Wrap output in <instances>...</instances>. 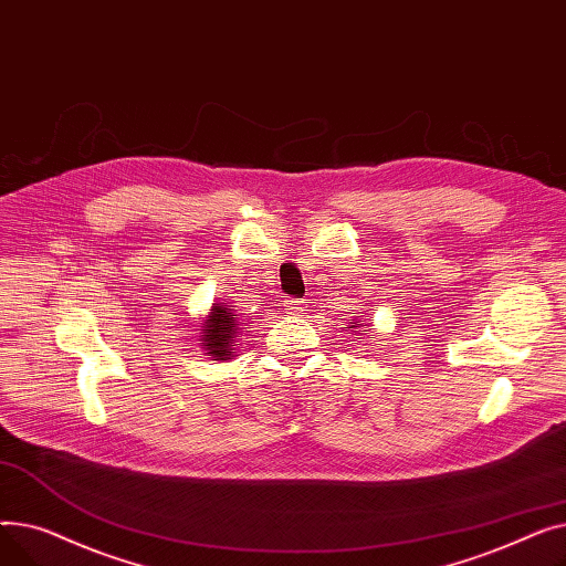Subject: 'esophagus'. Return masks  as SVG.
<instances>
[{
    "instance_id": "esophagus-1",
    "label": "esophagus",
    "mask_w": 566,
    "mask_h": 566,
    "mask_svg": "<svg viewBox=\"0 0 566 566\" xmlns=\"http://www.w3.org/2000/svg\"><path fill=\"white\" fill-rule=\"evenodd\" d=\"M284 307H286L289 314H303L305 312V301L289 298V301H284Z\"/></svg>"
}]
</instances>
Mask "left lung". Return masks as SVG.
Returning <instances> with one entry per match:
<instances>
[{"label":"left lung","mask_w":566,"mask_h":566,"mask_svg":"<svg viewBox=\"0 0 566 566\" xmlns=\"http://www.w3.org/2000/svg\"><path fill=\"white\" fill-rule=\"evenodd\" d=\"M358 325H360V323H358ZM358 325H355V328H358ZM363 333H365V331H363Z\"/></svg>","instance_id":"8db88e82"}]
</instances>
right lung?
I'll use <instances>...</instances> for the list:
<instances>
[{"mask_svg":"<svg viewBox=\"0 0 566 566\" xmlns=\"http://www.w3.org/2000/svg\"><path fill=\"white\" fill-rule=\"evenodd\" d=\"M235 314H231L224 305L222 307H213L211 316L203 323V333H201V342L206 346V350L213 355L216 360H227L231 358L233 353V342H235Z\"/></svg>","mask_w":566,"mask_h":566,"instance_id":"add662e5","label":"right lung"}]
</instances>
